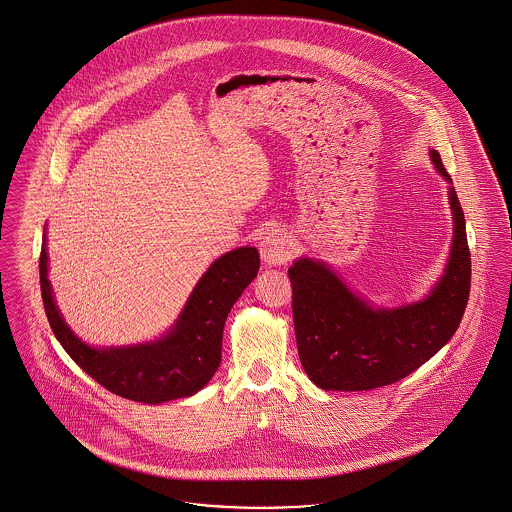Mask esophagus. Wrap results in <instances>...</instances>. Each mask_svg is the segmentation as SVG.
I'll use <instances>...</instances> for the list:
<instances>
[{
	"label": "esophagus",
	"instance_id": "obj_1",
	"mask_svg": "<svg viewBox=\"0 0 512 512\" xmlns=\"http://www.w3.org/2000/svg\"><path fill=\"white\" fill-rule=\"evenodd\" d=\"M261 257L267 267H280L286 265L293 255V245L290 236L282 230H274L263 238L259 244Z\"/></svg>",
	"mask_w": 512,
	"mask_h": 512
}]
</instances>
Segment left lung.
Here are the masks:
<instances>
[{
  "mask_svg": "<svg viewBox=\"0 0 512 512\" xmlns=\"http://www.w3.org/2000/svg\"><path fill=\"white\" fill-rule=\"evenodd\" d=\"M432 163L451 182L436 149ZM453 244L438 284L422 301L374 309L322 261L297 259L292 282L295 340L307 376L326 391L390 386L430 361L453 338L470 293V249L464 213L453 186Z\"/></svg>",
  "mask_w": 512,
  "mask_h": 512,
  "instance_id": "obj_1",
  "label": "left lung"
}]
</instances>
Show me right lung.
<instances>
[{"instance_id":"right-lung-1","label":"right lung","mask_w":512,"mask_h":512,"mask_svg":"<svg viewBox=\"0 0 512 512\" xmlns=\"http://www.w3.org/2000/svg\"><path fill=\"white\" fill-rule=\"evenodd\" d=\"M261 267L255 247L219 257L201 276L184 311L161 340L126 347H92L61 317L48 280L46 238L40 253V288L49 326L76 365L105 390L147 405L190 397L220 365L224 322Z\"/></svg>"}]
</instances>
